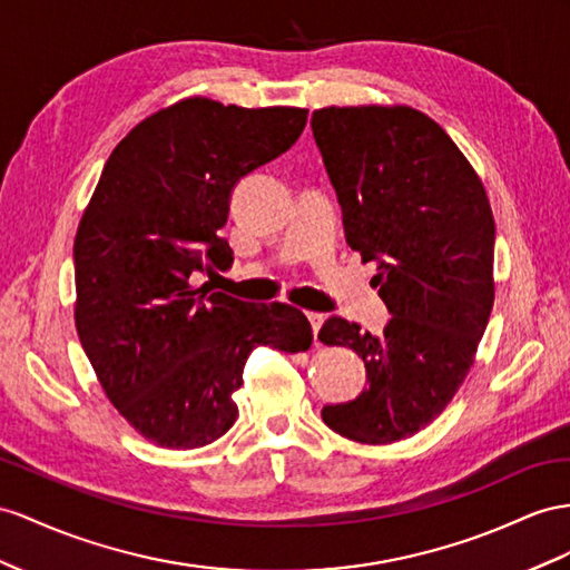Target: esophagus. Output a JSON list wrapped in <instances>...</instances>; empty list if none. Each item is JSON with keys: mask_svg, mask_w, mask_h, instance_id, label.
<instances>
[{"mask_svg": "<svg viewBox=\"0 0 570 570\" xmlns=\"http://www.w3.org/2000/svg\"><path fill=\"white\" fill-rule=\"evenodd\" d=\"M305 315H308V320H311V327H313V334H315V344H317V332H320V327H323L325 315L323 313H305Z\"/></svg>", "mask_w": 570, "mask_h": 570, "instance_id": "obj_1", "label": "esophagus"}]
</instances>
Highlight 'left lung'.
<instances>
[{
  "label": "left lung",
  "mask_w": 570,
  "mask_h": 570,
  "mask_svg": "<svg viewBox=\"0 0 570 570\" xmlns=\"http://www.w3.org/2000/svg\"><path fill=\"white\" fill-rule=\"evenodd\" d=\"M344 236L392 315L381 334L332 315L320 342L348 346L368 387L323 406L356 443L426 429L455 397L493 308L495 226L484 185L441 125L406 106L323 108L311 118Z\"/></svg>",
  "instance_id": "8db88e82"
}]
</instances>
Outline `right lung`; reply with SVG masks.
<instances>
[{"label":"right lung","instance_id":"obj_1","mask_svg":"<svg viewBox=\"0 0 570 570\" xmlns=\"http://www.w3.org/2000/svg\"><path fill=\"white\" fill-rule=\"evenodd\" d=\"M305 120L303 108L187 98L139 122L100 173L75 240V320L108 400L146 441L214 443L238 416L253 348L313 344L294 305L197 286L233 265L222 238L233 187L288 151Z\"/></svg>","mask_w":570,"mask_h":570}]
</instances>
